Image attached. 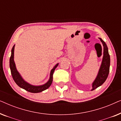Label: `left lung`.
Here are the masks:
<instances>
[{
	"instance_id": "1",
	"label": "left lung",
	"mask_w": 121,
	"mask_h": 121,
	"mask_svg": "<svg viewBox=\"0 0 121 121\" xmlns=\"http://www.w3.org/2000/svg\"><path fill=\"white\" fill-rule=\"evenodd\" d=\"M99 39H100L103 45V57H102L101 64L99 68L98 73L97 74L95 79L92 83V89L91 91L95 90L104 83V82L107 78L109 71H110V57L108 53V48L106 43L101 38H99Z\"/></svg>"
}]
</instances>
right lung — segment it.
<instances>
[{
  "instance_id": "right-lung-1",
  "label": "right lung",
  "mask_w": 121,
  "mask_h": 121,
  "mask_svg": "<svg viewBox=\"0 0 121 121\" xmlns=\"http://www.w3.org/2000/svg\"><path fill=\"white\" fill-rule=\"evenodd\" d=\"M15 44L11 49V57L10 58V68L11 73L12 75L13 78L16 84L20 87L21 88L27 91L32 92V93H38V92H42L43 91L46 90L52 84L53 81V74L56 68L58 67L59 63H57L52 69L50 72V75L48 80L45 84L41 85H34L29 83L24 79V78L21 75V74L18 72L16 69L15 63L14 62V48Z\"/></svg>"
}]
</instances>
